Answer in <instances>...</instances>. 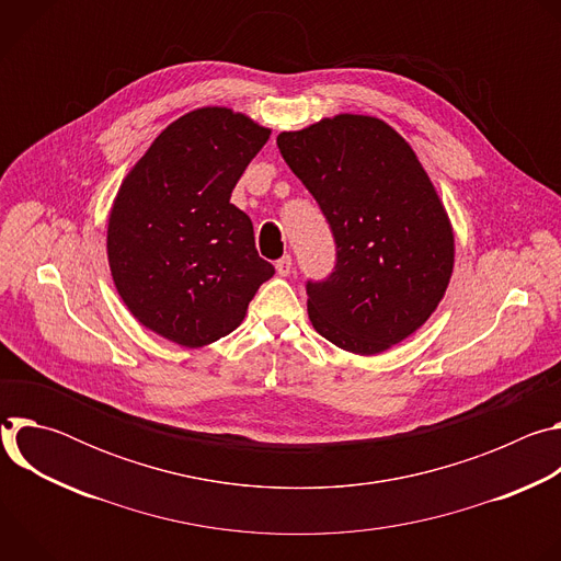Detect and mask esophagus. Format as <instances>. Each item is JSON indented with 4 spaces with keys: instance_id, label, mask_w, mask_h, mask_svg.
I'll return each mask as SVG.
<instances>
[{
    "instance_id": "esophagus-1",
    "label": "esophagus",
    "mask_w": 561,
    "mask_h": 561,
    "mask_svg": "<svg viewBox=\"0 0 561 561\" xmlns=\"http://www.w3.org/2000/svg\"><path fill=\"white\" fill-rule=\"evenodd\" d=\"M275 268H277V275L288 277V275H290V271H293V260H290V255H284V257L275 264Z\"/></svg>"
}]
</instances>
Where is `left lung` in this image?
Returning <instances> with one entry per match:
<instances>
[{
  "instance_id": "left-lung-1",
  "label": "left lung",
  "mask_w": 561,
  "mask_h": 561,
  "mask_svg": "<svg viewBox=\"0 0 561 561\" xmlns=\"http://www.w3.org/2000/svg\"><path fill=\"white\" fill-rule=\"evenodd\" d=\"M277 146L337 244L331 277L306 284L312 329L355 355L404 342L455 264L453 224L415 150L383 119L353 113L284 130Z\"/></svg>"
}]
</instances>
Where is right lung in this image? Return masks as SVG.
Masks as SVG:
<instances>
[{"label":"right lung","mask_w":561,"mask_h":561,"mask_svg":"<svg viewBox=\"0 0 561 561\" xmlns=\"http://www.w3.org/2000/svg\"><path fill=\"white\" fill-rule=\"evenodd\" d=\"M271 128L226 106L169 124L124 178L106 232L115 288L148 331L186 348L232 333L275 268L230 193Z\"/></svg>","instance_id":"obj_1"}]
</instances>
